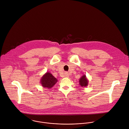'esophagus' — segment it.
<instances>
[{"label":"esophagus","mask_w":129,"mask_h":129,"mask_svg":"<svg viewBox=\"0 0 129 129\" xmlns=\"http://www.w3.org/2000/svg\"><path fill=\"white\" fill-rule=\"evenodd\" d=\"M64 76L65 77H69V74L67 73V72H65V74H64Z\"/></svg>","instance_id":"esophagus-1"}]
</instances>
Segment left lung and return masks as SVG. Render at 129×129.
<instances>
[{
  "instance_id": "left-lung-1",
  "label": "left lung",
  "mask_w": 129,
  "mask_h": 129,
  "mask_svg": "<svg viewBox=\"0 0 129 129\" xmlns=\"http://www.w3.org/2000/svg\"><path fill=\"white\" fill-rule=\"evenodd\" d=\"M88 82H89L88 80L86 78V75L84 74L82 77H81L79 79V84L82 87H85L88 85Z\"/></svg>"
}]
</instances>
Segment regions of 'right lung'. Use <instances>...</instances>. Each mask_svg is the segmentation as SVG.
<instances>
[{
    "label": "right lung",
    "mask_w": 129,
    "mask_h": 129,
    "mask_svg": "<svg viewBox=\"0 0 129 129\" xmlns=\"http://www.w3.org/2000/svg\"><path fill=\"white\" fill-rule=\"evenodd\" d=\"M58 80L51 73L46 72L41 77L40 83L43 87L50 89L57 82Z\"/></svg>",
    "instance_id": "1"
}]
</instances>
